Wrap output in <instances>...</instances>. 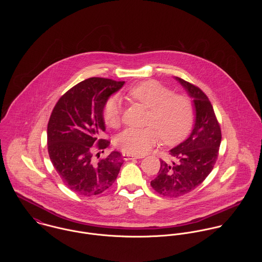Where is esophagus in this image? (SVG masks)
<instances>
[{
	"label": "esophagus",
	"instance_id": "1",
	"mask_svg": "<svg viewBox=\"0 0 262 262\" xmlns=\"http://www.w3.org/2000/svg\"><path fill=\"white\" fill-rule=\"evenodd\" d=\"M123 159L124 160H130V159H137V158H140L139 156H136V155H133V154H129V153H123Z\"/></svg>",
	"mask_w": 262,
	"mask_h": 262
}]
</instances>
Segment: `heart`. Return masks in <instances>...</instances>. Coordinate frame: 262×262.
Returning <instances> with one entry per match:
<instances>
[{"label": "heart", "mask_w": 262, "mask_h": 262, "mask_svg": "<svg viewBox=\"0 0 262 262\" xmlns=\"http://www.w3.org/2000/svg\"><path fill=\"white\" fill-rule=\"evenodd\" d=\"M128 97L150 110L146 128H128L116 140L117 146L129 154L143 155L154 146L159 136L172 144L181 141L189 132L194 119V108L186 95L173 92L157 80H146L131 88ZM122 104L110 97L104 104L102 116L106 125L117 128L121 123Z\"/></svg>", "instance_id": "heart-1"}]
</instances>
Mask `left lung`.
<instances>
[{
	"label": "left lung",
	"mask_w": 262,
	"mask_h": 262,
	"mask_svg": "<svg viewBox=\"0 0 262 262\" xmlns=\"http://www.w3.org/2000/svg\"><path fill=\"white\" fill-rule=\"evenodd\" d=\"M192 98L193 129L187 140L169 151L170 162L160 159V169L150 185L158 193L178 198L200 186L212 171L219 155L221 128L213 106L196 85L176 77Z\"/></svg>",
	"instance_id": "left-lung-1"
}]
</instances>
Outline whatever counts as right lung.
<instances>
[{"mask_svg":"<svg viewBox=\"0 0 262 262\" xmlns=\"http://www.w3.org/2000/svg\"><path fill=\"white\" fill-rule=\"evenodd\" d=\"M125 81L90 77L60 97L47 126V149L50 160L63 184L78 194L92 196L107 190L115 183L123 158L113 151L96 161L94 149L110 145L100 139L106 130L102 110L109 97Z\"/></svg>","mask_w":262,"mask_h":262,"instance_id":"right-lung-1","label":"right lung"}]
</instances>
